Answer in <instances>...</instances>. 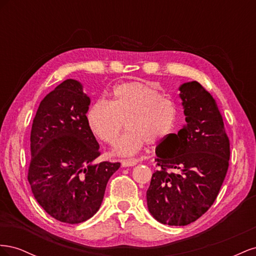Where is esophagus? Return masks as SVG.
I'll return each mask as SVG.
<instances>
[{"label": "esophagus", "instance_id": "1", "mask_svg": "<svg viewBox=\"0 0 256 256\" xmlns=\"http://www.w3.org/2000/svg\"><path fill=\"white\" fill-rule=\"evenodd\" d=\"M136 164V159H122V166H134Z\"/></svg>", "mask_w": 256, "mask_h": 256}]
</instances>
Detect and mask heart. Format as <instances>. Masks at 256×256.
<instances>
[{"mask_svg": "<svg viewBox=\"0 0 256 256\" xmlns=\"http://www.w3.org/2000/svg\"><path fill=\"white\" fill-rule=\"evenodd\" d=\"M177 116L174 102L141 82L116 85L110 102L100 99L86 113L88 125L99 140L114 144L127 125L129 130L116 144L120 154H134L144 145L157 143L172 130Z\"/></svg>", "mask_w": 256, "mask_h": 256, "instance_id": "1", "label": "heart"}]
</instances>
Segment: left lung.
Returning <instances> with one entry per match:
<instances>
[{
    "label": "left lung",
    "instance_id": "left-lung-1",
    "mask_svg": "<svg viewBox=\"0 0 256 256\" xmlns=\"http://www.w3.org/2000/svg\"><path fill=\"white\" fill-rule=\"evenodd\" d=\"M180 90L187 125L159 144L154 159L159 168L152 176L146 198L157 221L182 226L198 220L214 203L228 173L230 150L210 92L196 81L182 84Z\"/></svg>",
    "mask_w": 256,
    "mask_h": 256
}]
</instances>
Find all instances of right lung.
<instances>
[{
	"label": "right lung",
	"instance_id": "add662e5",
	"mask_svg": "<svg viewBox=\"0 0 256 256\" xmlns=\"http://www.w3.org/2000/svg\"><path fill=\"white\" fill-rule=\"evenodd\" d=\"M90 100L68 79L46 96L30 130L28 180L34 198L52 218L69 224L88 220L102 205L120 162L102 161L86 120Z\"/></svg>",
	"mask_w": 256,
	"mask_h": 256
}]
</instances>
